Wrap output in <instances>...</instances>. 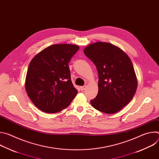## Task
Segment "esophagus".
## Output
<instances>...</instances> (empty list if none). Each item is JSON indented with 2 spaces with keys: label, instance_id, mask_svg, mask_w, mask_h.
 <instances>
[{
  "label": "esophagus",
  "instance_id": "esophagus-1",
  "mask_svg": "<svg viewBox=\"0 0 159 159\" xmlns=\"http://www.w3.org/2000/svg\"><path fill=\"white\" fill-rule=\"evenodd\" d=\"M86 88H87V85H84V86H81V87H80V89H81V90H84L85 89H86Z\"/></svg>",
  "mask_w": 159,
  "mask_h": 159
}]
</instances>
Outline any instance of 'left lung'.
Masks as SVG:
<instances>
[{
	"instance_id": "left-lung-1",
	"label": "left lung",
	"mask_w": 159,
	"mask_h": 159,
	"mask_svg": "<svg viewBox=\"0 0 159 159\" xmlns=\"http://www.w3.org/2000/svg\"><path fill=\"white\" fill-rule=\"evenodd\" d=\"M84 53L94 63L99 75L98 93L90 104L107 114L118 112L131 101L137 89L130 58L118 47L104 42L88 45Z\"/></svg>"
}]
</instances>
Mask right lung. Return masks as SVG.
<instances>
[{
    "label": "right lung",
    "mask_w": 159,
    "mask_h": 159,
    "mask_svg": "<svg viewBox=\"0 0 159 159\" xmlns=\"http://www.w3.org/2000/svg\"><path fill=\"white\" fill-rule=\"evenodd\" d=\"M79 47L52 45L31 61L26 77L28 97L41 111L55 113L67 107L77 94L71 80L69 63Z\"/></svg>",
    "instance_id": "right-lung-1"
}]
</instances>
